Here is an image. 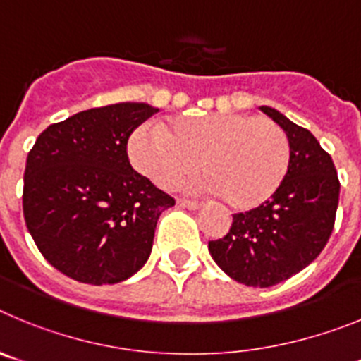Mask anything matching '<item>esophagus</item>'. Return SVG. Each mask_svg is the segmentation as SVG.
<instances>
[{
	"label": "esophagus",
	"mask_w": 361,
	"mask_h": 361,
	"mask_svg": "<svg viewBox=\"0 0 361 361\" xmlns=\"http://www.w3.org/2000/svg\"><path fill=\"white\" fill-rule=\"evenodd\" d=\"M177 206L180 208H186V209H200V204L195 202V200H186V199H177Z\"/></svg>",
	"instance_id": "34e87169"
}]
</instances>
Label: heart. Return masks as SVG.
I'll list each match as a JSON object with an SVG mask.
<instances>
[{
	"label": "heart",
	"instance_id": "obj_1",
	"mask_svg": "<svg viewBox=\"0 0 361 361\" xmlns=\"http://www.w3.org/2000/svg\"><path fill=\"white\" fill-rule=\"evenodd\" d=\"M128 159L142 177L162 190L197 170L199 190L220 195L228 208L250 212L282 186L289 170V141L267 119L244 114L180 116L141 124L128 139Z\"/></svg>",
	"mask_w": 361,
	"mask_h": 361
}]
</instances>
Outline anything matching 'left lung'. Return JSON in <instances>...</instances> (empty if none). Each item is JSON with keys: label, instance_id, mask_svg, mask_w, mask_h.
I'll list each match as a JSON object with an SVG mask.
<instances>
[{"label": "left lung", "instance_id": "obj_1", "mask_svg": "<svg viewBox=\"0 0 361 361\" xmlns=\"http://www.w3.org/2000/svg\"><path fill=\"white\" fill-rule=\"evenodd\" d=\"M260 110L288 135V175L267 202L233 215L228 235L209 242L208 250L235 282L271 288L300 273L322 253L333 233L340 183L333 159L317 137L275 108Z\"/></svg>", "mask_w": 361, "mask_h": 361}]
</instances>
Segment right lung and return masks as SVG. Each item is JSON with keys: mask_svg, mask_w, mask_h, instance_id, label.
Segmentation results:
<instances>
[{"mask_svg": "<svg viewBox=\"0 0 361 361\" xmlns=\"http://www.w3.org/2000/svg\"><path fill=\"white\" fill-rule=\"evenodd\" d=\"M157 111L146 103L108 104L37 137L25 168L23 215L37 250L63 275L119 283L149 258L159 216L175 200L133 170L126 145Z\"/></svg>", "mask_w": 361, "mask_h": 361, "instance_id": "1", "label": "right lung"}]
</instances>
